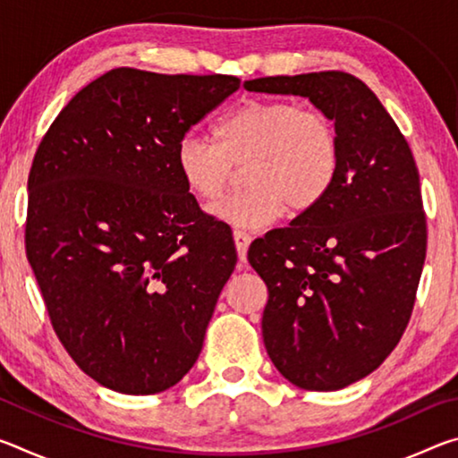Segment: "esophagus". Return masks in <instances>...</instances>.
Listing matches in <instances>:
<instances>
[{"instance_id":"1","label":"esophagus","mask_w":458,"mask_h":458,"mask_svg":"<svg viewBox=\"0 0 458 458\" xmlns=\"http://www.w3.org/2000/svg\"><path fill=\"white\" fill-rule=\"evenodd\" d=\"M234 244H236V250H238V259L240 260H246V252H248V246H250V240L252 236L248 234L244 230H234Z\"/></svg>"}]
</instances>
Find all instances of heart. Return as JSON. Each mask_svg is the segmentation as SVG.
Returning <instances> with one entry per match:
<instances>
[{"instance_id": "heart-1", "label": "heart", "mask_w": 458, "mask_h": 458, "mask_svg": "<svg viewBox=\"0 0 458 458\" xmlns=\"http://www.w3.org/2000/svg\"><path fill=\"white\" fill-rule=\"evenodd\" d=\"M214 137L188 135L175 165L191 196L212 204L226 190L234 165L246 188L212 208L236 228H262L284 210L299 216L327 198L341 169L335 123L319 108L289 100L250 98L218 121Z\"/></svg>"}]
</instances>
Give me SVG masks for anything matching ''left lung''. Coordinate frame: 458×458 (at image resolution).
Instances as JSON below:
<instances>
[{
  "label": "left lung",
  "mask_w": 458,
  "mask_h": 458,
  "mask_svg": "<svg viewBox=\"0 0 458 458\" xmlns=\"http://www.w3.org/2000/svg\"><path fill=\"white\" fill-rule=\"evenodd\" d=\"M244 89L307 97L339 131L327 198L254 240L248 262L268 289L262 339L275 368L303 390H341L382 366L412 315L426 259L416 161L353 74L267 76Z\"/></svg>",
  "instance_id": "obj_1"
}]
</instances>
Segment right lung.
<instances>
[{
	"label": "right lung",
	"instance_id": "obj_1",
	"mask_svg": "<svg viewBox=\"0 0 458 458\" xmlns=\"http://www.w3.org/2000/svg\"><path fill=\"white\" fill-rule=\"evenodd\" d=\"M238 89L228 74L114 68L38 145L26 257L60 344L108 390L164 392L201 352L236 248L185 190L175 153Z\"/></svg>",
	"mask_w": 458,
	"mask_h": 458
}]
</instances>
